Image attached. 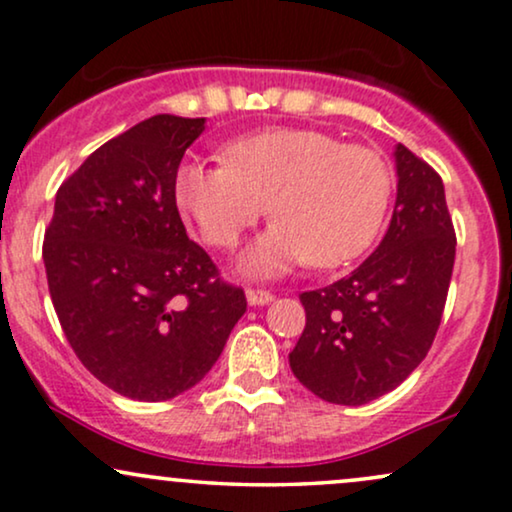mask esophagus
Masks as SVG:
<instances>
[{
	"mask_svg": "<svg viewBox=\"0 0 512 512\" xmlns=\"http://www.w3.org/2000/svg\"><path fill=\"white\" fill-rule=\"evenodd\" d=\"M273 299L275 296L266 292V289H246V301H249V306H266Z\"/></svg>",
	"mask_w": 512,
	"mask_h": 512,
	"instance_id": "1",
	"label": "esophagus"
}]
</instances>
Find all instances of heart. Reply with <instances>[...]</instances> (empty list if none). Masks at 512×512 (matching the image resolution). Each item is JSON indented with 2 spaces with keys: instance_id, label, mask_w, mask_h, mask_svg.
<instances>
[{
  "instance_id": "1",
  "label": "heart",
  "mask_w": 512,
  "mask_h": 512,
  "mask_svg": "<svg viewBox=\"0 0 512 512\" xmlns=\"http://www.w3.org/2000/svg\"><path fill=\"white\" fill-rule=\"evenodd\" d=\"M178 206L211 246L230 249L268 213L275 225L242 256L249 275L296 263L334 268L372 244L387 216L391 170L375 149L320 130L275 128L227 147V161H187Z\"/></svg>"
}]
</instances>
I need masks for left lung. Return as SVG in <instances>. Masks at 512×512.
Returning <instances> with one entry per match:
<instances>
[{
	"label": "left lung",
	"mask_w": 512,
	"mask_h": 512,
	"mask_svg": "<svg viewBox=\"0 0 512 512\" xmlns=\"http://www.w3.org/2000/svg\"><path fill=\"white\" fill-rule=\"evenodd\" d=\"M396 204L370 258L330 287L299 296L306 327L289 368L323 401L363 406L422 363L439 330L456 261L444 182L396 144Z\"/></svg>",
	"instance_id": "left-lung-1"
}]
</instances>
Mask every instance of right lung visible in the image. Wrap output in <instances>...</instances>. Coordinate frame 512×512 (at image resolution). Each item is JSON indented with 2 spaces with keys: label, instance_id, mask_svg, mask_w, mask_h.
<instances>
[{
  "label": "right lung",
  "instance_id": "1",
  "mask_svg": "<svg viewBox=\"0 0 512 512\" xmlns=\"http://www.w3.org/2000/svg\"><path fill=\"white\" fill-rule=\"evenodd\" d=\"M204 118L159 113L102 144L56 192L42 258L80 363L135 401H168L213 368L246 311L187 237L175 178Z\"/></svg>",
  "mask_w": 512,
  "mask_h": 512
}]
</instances>
